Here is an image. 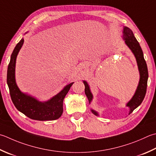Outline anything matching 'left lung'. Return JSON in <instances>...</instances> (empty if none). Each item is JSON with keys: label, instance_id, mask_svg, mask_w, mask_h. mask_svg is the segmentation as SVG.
I'll return each instance as SVG.
<instances>
[{"label": "left lung", "instance_id": "obj_1", "mask_svg": "<svg viewBox=\"0 0 156 156\" xmlns=\"http://www.w3.org/2000/svg\"><path fill=\"white\" fill-rule=\"evenodd\" d=\"M123 36L122 38L124 41L125 44H126L128 47L130 48V50L132 51L134 56L135 57L136 61L137 66L139 72V84L137 86L136 91L132 98L126 103V106L129 108V114H130L135 109L141 104L142 101L144 99V97L146 94L147 86V80H148V70L147 63L143 56V53L141 49L140 44L136 41L135 35L129 27L126 26H124L123 28ZM83 83L85 87V94L88 98V103L90 104L93 99V95L91 93L89 85L88 82L85 80H83ZM93 114L95 115L99 116V113L94 110L93 109H90Z\"/></svg>", "mask_w": 156, "mask_h": 156}]
</instances>
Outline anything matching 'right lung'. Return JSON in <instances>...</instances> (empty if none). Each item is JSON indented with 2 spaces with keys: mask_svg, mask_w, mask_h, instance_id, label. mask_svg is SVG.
Instances as JSON below:
<instances>
[{
  "mask_svg": "<svg viewBox=\"0 0 156 156\" xmlns=\"http://www.w3.org/2000/svg\"><path fill=\"white\" fill-rule=\"evenodd\" d=\"M23 42L22 38L15 46L8 66L7 82L12 101L18 110L32 120H57L62 115L63 99L74 82L66 85L59 93L46 101H41L34 97L21 92L15 80V64L17 56L22 47Z\"/></svg>",
  "mask_w": 156,
  "mask_h": 156,
  "instance_id": "add662e5",
  "label": "right lung"
}]
</instances>
